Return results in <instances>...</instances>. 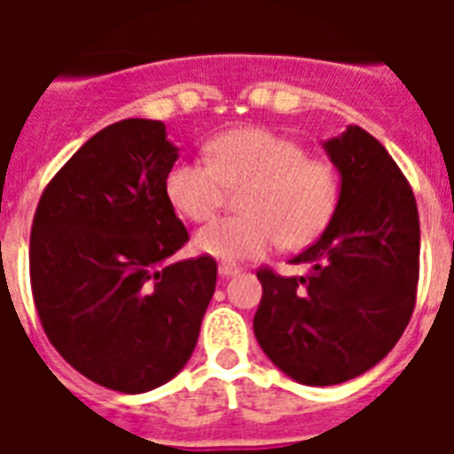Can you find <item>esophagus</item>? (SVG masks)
Instances as JSON below:
<instances>
[{
    "label": "esophagus",
    "instance_id": "esophagus-1",
    "mask_svg": "<svg viewBox=\"0 0 454 454\" xmlns=\"http://www.w3.org/2000/svg\"><path fill=\"white\" fill-rule=\"evenodd\" d=\"M219 273L223 278H231V276H238L240 273V266H235V263H219Z\"/></svg>",
    "mask_w": 454,
    "mask_h": 454
}]
</instances>
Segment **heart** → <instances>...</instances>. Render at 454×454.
I'll return each mask as SVG.
<instances>
[{
  "label": "heart",
  "mask_w": 454,
  "mask_h": 454,
  "mask_svg": "<svg viewBox=\"0 0 454 454\" xmlns=\"http://www.w3.org/2000/svg\"><path fill=\"white\" fill-rule=\"evenodd\" d=\"M228 191L245 188L238 216H223L195 235V249L214 259H254L276 247L316 240L339 205L337 167L306 155L299 141L270 129L242 127L207 145V160H178L164 178L171 207L191 221H207Z\"/></svg>",
  "instance_id": "b5f03b06"
}]
</instances>
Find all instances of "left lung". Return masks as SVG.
I'll return each mask as SVG.
<instances>
[{
	"label": "left lung",
	"instance_id": "obj_1",
	"mask_svg": "<svg viewBox=\"0 0 454 454\" xmlns=\"http://www.w3.org/2000/svg\"><path fill=\"white\" fill-rule=\"evenodd\" d=\"M325 151L341 191L330 226L292 259L309 273L256 270V341L306 387L341 384L377 365L408 327L419 280L415 192L394 157L356 124Z\"/></svg>",
	"mask_w": 454,
	"mask_h": 454
}]
</instances>
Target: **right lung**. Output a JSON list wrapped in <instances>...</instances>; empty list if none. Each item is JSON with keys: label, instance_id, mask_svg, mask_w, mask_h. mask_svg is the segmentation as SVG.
I'll return each mask as SVG.
<instances>
[{"label": "right lung", "instance_id": "add662e5", "mask_svg": "<svg viewBox=\"0 0 454 454\" xmlns=\"http://www.w3.org/2000/svg\"><path fill=\"white\" fill-rule=\"evenodd\" d=\"M178 148L157 120H122L74 153L39 198L30 285L53 348L122 394L181 372L216 287L214 256L171 263L188 231L164 178Z\"/></svg>", "mask_w": 454, "mask_h": 454}]
</instances>
